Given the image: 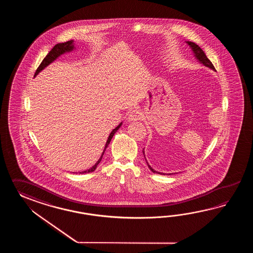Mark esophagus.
<instances>
[{
  "mask_svg": "<svg viewBox=\"0 0 253 253\" xmlns=\"http://www.w3.org/2000/svg\"><path fill=\"white\" fill-rule=\"evenodd\" d=\"M141 117H142V116H141L140 111L134 109V110H132V111L128 114L127 120H128V121H137V120H139V119H141Z\"/></svg>",
  "mask_w": 253,
  "mask_h": 253,
  "instance_id": "34e87169",
  "label": "esophagus"
}]
</instances>
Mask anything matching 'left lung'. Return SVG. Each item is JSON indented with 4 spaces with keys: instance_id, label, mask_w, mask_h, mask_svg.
Wrapping results in <instances>:
<instances>
[{
    "instance_id": "left-lung-1",
    "label": "left lung",
    "mask_w": 253,
    "mask_h": 253,
    "mask_svg": "<svg viewBox=\"0 0 253 253\" xmlns=\"http://www.w3.org/2000/svg\"><path fill=\"white\" fill-rule=\"evenodd\" d=\"M185 42L188 44L189 47H190L191 49H192V51H193V53H194V57H195V59H197V61H199L201 64L204 65L205 67L210 68L211 70L216 71V70L214 69V67H213V65H212V63L211 62L210 59H208V58L206 57V55H205V52H204V50H203L202 48H200L199 46H198L197 44H195L194 42ZM143 155H144L145 158V149L143 150ZM145 162H146L147 166H148L149 169H150L152 172H155V173H159V174H164V175H166V174H167V173H164V172H157V171H156L155 169H153V168L151 167L150 165L148 164V162L146 160V158H145ZM167 174H168V175H170V174H173V173H167Z\"/></svg>"
}]
</instances>
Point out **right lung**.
I'll list each match as a JSON object with an SVG mask.
<instances>
[{
    "mask_svg": "<svg viewBox=\"0 0 253 253\" xmlns=\"http://www.w3.org/2000/svg\"><path fill=\"white\" fill-rule=\"evenodd\" d=\"M75 48L74 41H69V42H67L58 43V44H56L53 48H52V49L48 52V55L44 58L42 62L39 66L38 69H37L36 72H35L34 77H36V76L38 75L39 73H40L42 70H44V69H45L47 66L50 64V63H52L54 60H56V59L59 58V56H61L62 54L67 53V52H71V51H72L73 49H75ZM121 126H122V122H121L116 128H114L113 130L111 131V133L108 135L107 143H106V145H105V148H104L103 153L101 154V156L99 157V159L97 160V163H96L91 168H89V169H87V170H85V171H82V172H79L80 173H86V172H94V171L96 170L97 165L101 162V159H102L103 155H104V153H105V151H106V148H107L108 145H109V143H110V141L112 139V137H113L115 133L120 128Z\"/></svg>",
    "mask_w": 253,
    "mask_h": 253,
    "instance_id": "1",
    "label": "right lung"
}]
</instances>
